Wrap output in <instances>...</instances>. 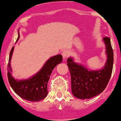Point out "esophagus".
I'll return each mask as SVG.
<instances>
[{
  "instance_id": "esophagus-1",
  "label": "esophagus",
  "mask_w": 121,
  "mask_h": 121,
  "mask_svg": "<svg viewBox=\"0 0 121 121\" xmlns=\"http://www.w3.org/2000/svg\"><path fill=\"white\" fill-rule=\"evenodd\" d=\"M70 55V51H69V50H64L62 53V55L64 59H66V58H68Z\"/></svg>"
}]
</instances>
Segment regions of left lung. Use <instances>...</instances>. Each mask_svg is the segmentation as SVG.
Masks as SVG:
<instances>
[{
	"label": "left lung",
	"instance_id": "obj_1",
	"mask_svg": "<svg viewBox=\"0 0 121 121\" xmlns=\"http://www.w3.org/2000/svg\"><path fill=\"white\" fill-rule=\"evenodd\" d=\"M103 41L106 60L101 69H88L81 63L75 62L73 57L67 59L71 75L72 93L77 98L86 99L95 97L104 91L108 83L113 68V52L110 38L105 37Z\"/></svg>",
	"mask_w": 121,
	"mask_h": 121
}]
</instances>
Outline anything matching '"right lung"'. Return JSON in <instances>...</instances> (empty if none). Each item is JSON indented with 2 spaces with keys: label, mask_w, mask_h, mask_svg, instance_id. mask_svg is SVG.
Listing matches in <instances>:
<instances>
[{
  "label": "right lung",
  "mask_w": 121,
  "mask_h": 121,
  "mask_svg": "<svg viewBox=\"0 0 121 121\" xmlns=\"http://www.w3.org/2000/svg\"><path fill=\"white\" fill-rule=\"evenodd\" d=\"M20 38L19 29L18 37L16 43ZM14 46L12 48L9 55L8 65V77L12 88L17 95L22 99L32 102L42 101L48 95V83L53 69L62 62L60 55L53 56L49 58L44 63L41 69L35 75L27 79H18L12 76L11 59L14 51Z\"/></svg>",
  "instance_id": "obj_1"
}]
</instances>
